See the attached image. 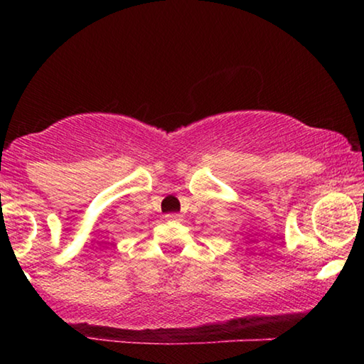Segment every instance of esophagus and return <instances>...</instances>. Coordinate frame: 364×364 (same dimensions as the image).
<instances>
[{"label":"esophagus","instance_id":"esophagus-1","mask_svg":"<svg viewBox=\"0 0 364 364\" xmlns=\"http://www.w3.org/2000/svg\"><path fill=\"white\" fill-rule=\"evenodd\" d=\"M167 218H168V220H172V222H178V220H182V217L178 215V213H168Z\"/></svg>","mask_w":364,"mask_h":364}]
</instances>
